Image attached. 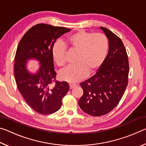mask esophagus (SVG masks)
<instances>
[{
	"mask_svg": "<svg viewBox=\"0 0 146 146\" xmlns=\"http://www.w3.org/2000/svg\"><path fill=\"white\" fill-rule=\"evenodd\" d=\"M76 86V85L75 84H70V88L71 90V89H73V88H75Z\"/></svg>",
	"mask_w": 146,
	"mask_h": 146,
	"instance_id": "esophagus-1",
	"label": "esophagus"
}]
</instances>
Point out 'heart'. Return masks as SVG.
<instances>
[{
  "mask_svg": "<svg viewBox=\"0 0 146 146\" xmlns=\"http://www.w3.org/2000/svg\"><path fill=\"white\" fill-rule=\"evenodd\" d=\"M64 44L56 42L52 48L53 58L58 67L66 64L67 48L76 51L75 62L61 71L60 77L63 80L75 82L97 70L104 61L109 49V41L104 34L94 33L80 30L68 36Z\"/></svg>",
  "mask_w": 146,
  "mask_h": 146,
  "instance_id": "obj_1",
  "label": "heart"
}]
</instances>
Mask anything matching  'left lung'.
Returning <instances> with one entry per match:
<instances>
[{
    "instance_id": "obj_1",
    "label": "left lung",
    "mask_w": 146,
    "mask_h": 146,
    "mask_svg": "<svg viewBox=\"0 0 146 146\" xmlns=\"http://www.w3.org/2000/svg\"><path fill=\"white\" fill-rule=\"evenodd\" d=\"M109 40L107 56L95 75L80 84L83 95L78 105L87 114L100 117L117 106L128 84L129 66L122 41L108 29L100 27Z\"/></svg>"
}]
</instances>
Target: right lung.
<instances>
[{"mask_svg": "<svg viewBox=\"0 0 146 146\" xmlns=\"http://www.w3.org/2000/svg\"><path fill=\"white\" fill-rule=\"evenodd\" d=\"M70 31L64 27L36 24L26 31L17 47L14 64L17 86L27 104L39 114H52L60 110L62 98L70 90L67 82L56 80L52 55L55 40ZM29 58L37 59L41 64L35 75L25 68ZM53 83L55 86L52 87Z\"/></svg>", "mask_w": 146, "mask_h": 146, "instance_id": "add662e5", "label": "right lung"}]
</instances>
